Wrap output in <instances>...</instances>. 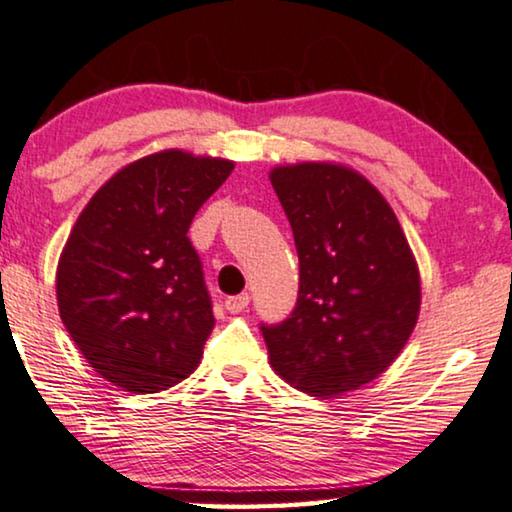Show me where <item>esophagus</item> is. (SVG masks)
Here are the masks:
<instances>
[{
	"instance_id": "1",
	"label": "esophagus",
	"mask_w": 512,
	"mask_h": 512,
	"mask_svg": "<svg viewBox=\"0 0 512 512\" xmlns=\"http://www.w3.org/2000/svg\"><path fill=\"white\" fill-rule=\"evenodd\" d=\"M248 304H250V297L243 292V294H236V297H227L225 308L229 313H243L248 308Z\"/></svg>"
}]
</instances>
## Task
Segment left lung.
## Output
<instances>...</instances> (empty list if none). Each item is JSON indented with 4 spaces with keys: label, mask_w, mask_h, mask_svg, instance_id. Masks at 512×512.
I'll use <instances>...</instances> for the list:
<instances>
[{
    "label": "left lung",
    "mask_w": 512,
    "mask_h": 512,
    "mask_svg": "<svg viewBox=\"0 0 512 512\" xmlns=\"http://www.w3.org/2000/svg\"><path fill=\"white\" fill-rule=\"evenodd\" d=\"M299 255L290 318L262 325L273 371L331 399L376 380L399 357L420 315V271L387 199L336 162L271 169Z\"/></svg>",
    "instance_id": "obj_1"
}]
</instances>
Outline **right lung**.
Masks as SVG:
<instances>
[{"instance_id": "right-lung-1", "label": "right lung", "mask_w": 512, "mask_h": 512, "mask_svg": "<svg viewBox=\"0 0 512 512\" xmlns=\"http://www.w3.org/2000/svg\"><path fill=\"white\" fill-rule=\"evenodd\" d=\"M234 162L171 148L113 174L64 243L57 308L71 341L109 383L132 394L174 387L199 366L215 325L194 213Z\"/></svg>"}]
</instances>
